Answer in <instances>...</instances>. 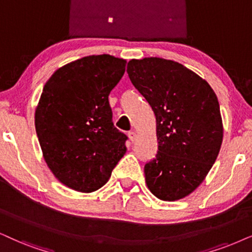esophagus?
<instances>
[{
	"mask_svg": "<svg viewBox=\"0 0 252 252\" xmlns=\"http://www.w3.org/2000/svg\"><path fill=\"white\" fill-rule=\"evenodd\" d=\"M128 137H129L130 141L133 142V141H135V139H136V133L133 132V131H129V132H128Z\"/></svg>",
	"mask_w": 252,
	"mask_h": 252,
	"instance_id": "1",
	"label": "esophagus"
}]
</instances>
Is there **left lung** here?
Listing matches in <instances>:
<instances>
[{
    "label": "left lung",
    "instance_id": "left-lung-1",
    "mask_svg": "<svg viewBox=\"0 0 252 252\" xmlns=\"http://www.w3.org/2000/svg\"><path fill=\"white\" fill-rule=\"evenodd\" d=\"M126 72L157 122L158 151L144 166L146 185L164 201L183 199L218 158L223 138L218 97L208 82L173 60L132 59Z\"/></svg>",
    "mask_w": 252,
    "mask_h": 252
}]
</instances>
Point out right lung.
Returning <instances> with one entry per match:
<instances>
[{
    "label": "right lung",
    "instance_id": "obj_1",
    "mask_svg": "<svg viewBox=\"0 0 252 252\" xmlns=\"http://www.w3.org/2000/svg\"><path fill=\"white\" fill-rule=\"evenodd\" d=\"M126 60L109 55L69 63L47 80L34 114L47 166L60 183L82 193L109 180L126 154V133L114 126L109 100Z\"/></svg>",
    "mask_w": 252,
    "mask_h": 252
}]
</instances>
